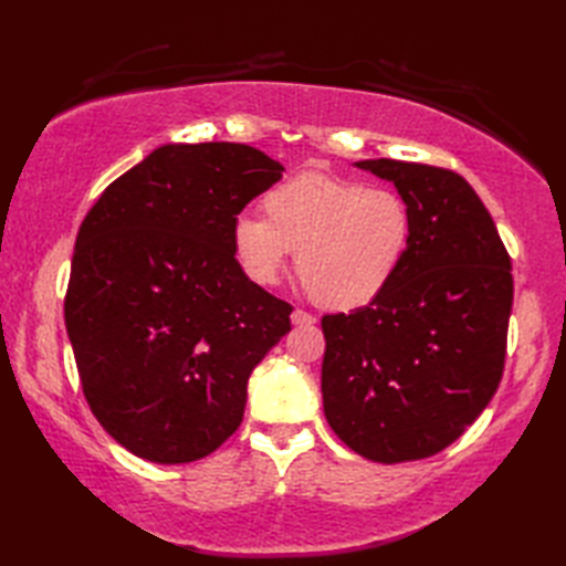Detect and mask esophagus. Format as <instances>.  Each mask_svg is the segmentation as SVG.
I'll return each instance as SVG.
<instances>
[{"label": "esophagus", "instance_id": "34e87169", "mask_svg": "<svg viewBox=\"0 0 566 566\" xmlns=\"http://www.w3.org/2000/svg\"><path fill=\"white\" fill-rule=\"evenodd\" d=\"M292 323L294 326H314L316 323V318L311 316V314H306V311H302V308H296L294 314H292Z\"/></svg>", "mask_w": 566, "mask_h": 566}]
</instances>
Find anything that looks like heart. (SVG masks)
Listing matches in <instances>:
<instances>
[{
	"label": "heart",
	"mask_w": 566,
	"mask_h": 566,
	"mask_svg": "<svg viewBox=\"0 0 566 566\" xmlns=\"http://www.w3.org/2000/svg\"><path fill=\"white\" fill-rule=\"evenodd\" d=\"M262 216L243 213L231 228L240 268L274 284L296 252V274L323 308L350 311L389 290L413 243V213L391 189L302 172L262 197Z\"/></svg>",
	"instance_id": "obj_1"
}]
</instances>
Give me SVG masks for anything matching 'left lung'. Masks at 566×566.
<instances>
[{"label":"left lung","instance_id":"8db88e82","mask_svg":"<svg viewBox=\"0 0 566 566\" xmlns=\"http://www.w3.org/2000/svg\"><path fill=\"white\" fill-rule=\"evenodd\" d=\"M355 165L394 182L413 213V243L375 302L323 316V411L357 454L413 462L460 438L499 389L511 258L464 177L389 158Z\"/></svg>","mask_w":566,"mask_h":566}]
</instances>
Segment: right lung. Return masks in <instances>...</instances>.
<instances>
[{
	"mask_svg": "<svg viewBox=\"0 0 566 566\" xmlns=\"http://www.w3.org/2000/svg\"><path fill=\"white\" fill-rule=\"evenodd\" d=\"M284 167L243 143H167L84 216L65 326L94 418L158 464L211 454L243 420L248 379L292 306L235 260L238 213Z\"/></svg>",
	"mask_w": 566,
	"mask_h": 566,
	"instance_id": "right-lung-1",
	"label": "right lung"
}]
</instances>
